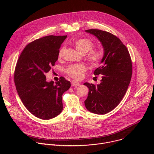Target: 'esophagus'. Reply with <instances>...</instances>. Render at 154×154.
<instances>
[{"label": "esophagus", "mask_w": 154, "mask_h": 154, "mask_svg": "<svg viewBox=\"0 0 154 154\" xmlns=\"http://www.w3.org/2000/svg\"><path fill=\"white\" fill-rule=\"evenodd\" d=\"M71 84H72V86H79L80 84L77 82L75 81H72L71 82Z\"/></svg>", "instance_id": "1"}]
</instances>
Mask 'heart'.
<instances>
[{
	"instance_id": "heart-1",
	"label": "heart",
	"mask_w": 154,
	"mask_h": 154,
	"mask_svg": "<svg viewBox=\"0 0 154 154\" xmlns=\"http://www.w3.org/2000/svg\"><path fill=\"white\" fill-rule=\"evenodd\" d=\"M73 45L77 51L81 54L85 55L90 52L86 56L88 60L93 66H97L103 58V52L100 49L93 50L94 45L93 42L88 38H80L74 41ZM64 47L61 48L58 52V58H61L64 52ZM86 67L83 64L71 65L66 69V73L72 78L79 80L83 77L86 71Z\"/></svg>"
}]
</instances>
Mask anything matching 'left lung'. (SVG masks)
<instances>
[{"label":"left lung","instance_id":"8db88e82","mask_svg":"<svg viewBox=\"0 0 154 154\" xmlns=\"http://www.w3.org/2000/svg\"><path fill=\"white\" fill-rule=\"evenodd\" d=\"M85 32L99 40L104 53L102 65L94 72L95 75H102L100 83H84L89 89L85 105L90 112L104 115L113 110L124 96L131 80L132 64L127 48L117 36L98 29Z\"/></svg>","mask_w":154,"mask_h":154}]
</instances>
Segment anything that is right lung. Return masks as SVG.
I'll return each mask as SVG.
<instances>
[{
    "label": "right lung",
    "instance_id": "1",
    "mask_svg": "<svg viewBox=\"0 0 154 154\" xmlns=\"http://www.w3.org/2000/svg\"><path fill=\"white\" fill-rule=\"evenodd\" d=\"M67 36L49 35L36 39L26 46L17 61L14 80L24 105L36 117L48 120L63 110L62 95L71 87L61 77L48 82L46 74L58 60L59 49Z\"/></svg>",
    "mask_w": 154,
    "mask_h": 154
}]
</instances>
